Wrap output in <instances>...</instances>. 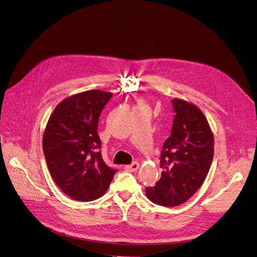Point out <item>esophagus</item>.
Segmentation results:
<instances>
[{
    "label": "esophagus",
    "mask_w": 257,
    "mask_h": 257,
    "mask_svg": "<svg viewBox=\"0 0 257 257\" xmlns=\"http://www.w3.org/2000/svg\"><path fill=\"white\" fill-rule=\"evenodd\" d=\"M139 168H140V164H139L138 162H134V163H131V164H129V165H126V169H127L128 171H131V172L138 171Z\"/></svg>",
    "instance_id": "1"
}]
</instances>
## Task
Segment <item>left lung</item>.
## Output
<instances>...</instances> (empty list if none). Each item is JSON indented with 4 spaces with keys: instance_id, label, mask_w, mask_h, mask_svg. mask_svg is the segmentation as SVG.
Instances as JSON below:
<instances>
[{
    "instance_id": "obj_1",
    "label": "left lung",
    "mask_w": 257,
    "mask_h": 257,
    "mask_svg": "<svg viewBox=\"0 0 257 257\" xmlns=\"http://www.w3.org/2000/svg\"><path fill=\"white\" fill-rule=\"evenodd\" d=\"M175 117L172 134L163 143L161 178L146 196L154 204L173 207L191 197L207 177L213 158V135L198 107L183 99L172 100Z\"/></svg>"
}]
</instances>
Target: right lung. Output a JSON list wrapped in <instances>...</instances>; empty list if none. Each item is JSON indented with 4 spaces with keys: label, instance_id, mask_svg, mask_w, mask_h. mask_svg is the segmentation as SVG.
<instances>
[{
    "label": "right lung",
    "instance_id": "right-lung-1",
    "mask_svg": "<svg viewBox=\"0 0 257 257\" xmlns=\"http://www.w3.org/2000/svg\"><path fill=\"white\" fill-rule=\"evenodd\" d=\"M112 93L92 89L65 98L49 117L43 138L48 169L57 187L74 201L101 197L115 170L104 163L98 120Z\"/></svg>",
    "mask_w": 257,
    "mask_h": 257
}]
</instances>
